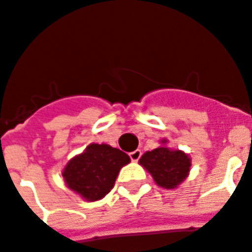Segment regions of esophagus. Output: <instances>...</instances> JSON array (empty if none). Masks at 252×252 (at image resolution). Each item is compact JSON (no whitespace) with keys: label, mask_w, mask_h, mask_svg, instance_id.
<instances>
[{"label":"esophagus","mask_w":252,"mask_h":252,"mask_svg":"<svg viewBox=\"0 0 252 252\" xmlns=\"http://www.w3.org/2000/svg\"><path fill=\"white\" fill-rule=\"evenodd\" d=\"M140 156H141L140 150H135L133 152H131V154H129V158H131L132 161H137V160L140 159Z\"/></svg>","instance_id":"34e87169"}]
</instances>
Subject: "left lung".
I'll return each mask as SVG.
<instances>
[{"label": "left lung", "mask_w": 252, "mask_h": 252, "mask_svg": "<svg viewBox=\"0 0 252 252\" xmlns=\"http://www.w3.org/2000/svg\"><path fill=\"white\" fill-rule=\"evenodd\" d=\"M163 145L154 151H147L139 163L152 175L155 183L165 189H173L186 180L191 167V159L187 154L179 150H169Z\"/></svg>", "instance_id": "1"}]
</instances>
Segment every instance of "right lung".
<instances>
[{"label":"right lung","mask_w":252,"mask_h":252,"mask_svg":"<svg viewBox=\"0 0 252 252\" xmlns=\"http://www.w3.org/2000/svg\"><path fill=\"white\" fill-rule=\"evenodd\" d=\"M131 161L123 151L108 144H89L65 165L63 178L87 202H96L111 191L120 169Z\"/></svg>","instance_id":"1"}]
</instances>
